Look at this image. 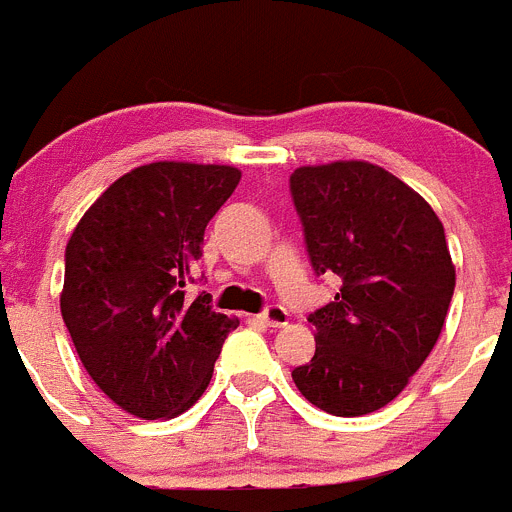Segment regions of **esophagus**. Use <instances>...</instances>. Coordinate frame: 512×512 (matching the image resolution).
Returning <instances> with one entry per match:
<instances>
[{
    "label": "esophagus",
    "mask_w": 512,
    "mask_h": 512,
    "mask_svg": "<svg viewBox=\"0 0 512 512\" xmlns=\"http://www.w3.org/2000/svg\"><path fill=\"white\" fill-rule=\"evenodd\" d=\"M260 321L262 324L275 326V329H278V326L288 324V311H285L283 306H270L260 313Z\"/></svg>",
    "instance_id": "34e87169"
}]
</instances>
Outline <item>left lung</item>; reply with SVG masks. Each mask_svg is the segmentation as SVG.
<instances>
[{
	"label": "left lung",
	"mask_w": 512,
	"mask_h": 512,
	"mask_svg": "<svg viewBox=\"0 0 512 512\" xmlns=\"http://www.w3.org/2000/svg\"><path fill=\"white\" fill-rule=\"evenodd\" d=\"M290 193L313 270L342 280L308 316L316 354L293 382L331 416H367L403 393L439 342L457 283L444 224L421 193L367 160L301 165Z\"/></svg>",
	"instance_id": "1"
}]
</instances>
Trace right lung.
Here are the masks:
<instances>
[{
	"instance_id": "obj_1",
	"label": "right lung",
	"mask_w": 512,
	"mask_h": 512,
	"mask_svg": "<svg viewBox=\"0 0 512 512\" xmlns=\"http://www.w3.org/2000/svg\"><path fill=\"white\" fill-rule=\"evenodd\" d=\"M242 170L158 160L124 173L89 206L66 247L61 316L96 388L130 416L165 421L209 388L239 321L183 288L206 224Z\"/></svg>"
}]
</instances>
